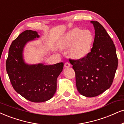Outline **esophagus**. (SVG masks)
<instances>
[{
  "mask_svg": "<svg viewBox=\"0 0 124 124\" xmlns=\"http://www.w3.org/2000/svg\"><path fill=\"white\" fill-rule=\"evenodd\" d=\"M70 66V63H69V62H65V67H69Z\"/></svg>",
  "mask_w": 124,
  "mask_h": 124,
  "instance_id": "1",
  "label": "esophagus"
}]
</instances>
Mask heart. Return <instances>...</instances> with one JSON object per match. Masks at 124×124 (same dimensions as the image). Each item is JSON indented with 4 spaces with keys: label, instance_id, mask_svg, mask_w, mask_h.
<instances>
[{
    "label": "heart",
    "instance_id": "b5f03b06",
    "mask_svg": "<svg viewBox=\"0 0 124 124\" xmlns=\"http://www.w3.org/2000/svg\"><path fill=\"white\" fill-rule=\"evenodd\" d=\"M93 35L89 30L74 29L66 34L61 42L64 48H69V53L74 58H82L90 52Z\"/></svg>",
    "mask_w": 124,
    "mask_h": 124
}]
</instances>
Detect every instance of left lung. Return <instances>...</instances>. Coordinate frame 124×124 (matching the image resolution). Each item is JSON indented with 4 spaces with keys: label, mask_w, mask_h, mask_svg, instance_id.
<instances>
[{
    "label": "left lung",
    "mask_w": 124,
    "mask_h": 124,
    "mask_svg": "<svg viewBox=\"0 0 124 124\" xmlns=\"http://www.w3.org/2000/svg\"><path fill=\"white\" fill-rule=\"evenodd\" d=\"M95 30L93 47L85 57L69 59L76 73L77 89L87 97L104 93L112 85L118 66L113 42L105 29L97 21H91Z\"/></svg>",
    "instance_id": "obj_1"
}]
</instances>
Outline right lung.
<instances>
[{"instance_id":"add662e5","label":"right lung","mask_w":124,"mask_h":124,"mask_svg":"<svg viewBox=\"0 0 124 124\" xmlns=\"http://www.w3.org/2000/svg\"><path fill=\"white\" fill-rule=\"evenodd\" d=\"M39 37L35 31L26 30L12 42L6 60V71L17 93L33 102L51 99L57 90V79L63 62L53 65H28L23 59V50L29 41Z\"/></svg>"}]
</instances>
